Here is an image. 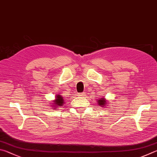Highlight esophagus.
I'll list each match as a JSON object with an SVG mask.
<instances>
[{
    "mask_svg": "<svg viewBox=\"0 0 157 157\" xmlns=\"http://www.w3.org/2000/svg\"><path fill=\"white\" fill-rule=\"evenodd\" d=\"M78 97H86V94H85L84 92H82V93H78Z\"/></svg>",
    "mask_w": 157,
    "mask_h": 157,
    "instance_id": "1",
    "label": "esophagus"
}]
</instances>
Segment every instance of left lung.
<instances>
[{
  "label": "left lung",
  "instance_id": "obj_1",
  "mask_svg": "<svg viewBox=\"0 0 157 157\" xmlns=\"http://www.w3.org/2000/svg\"><path fill=\"white\" fill-rule=\"evenodd\" d=\"M108 103V102H107V101L105 98H101L98 101V104L100 106L102 107V108H105V106H107V104Z\"/></svg>",
  "mask_w": 157,
  "mask_h": 157
}]
</instances>
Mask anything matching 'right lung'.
<instances>
[{
    "label": "right lung",
    "instance_id": "add662e5",
    "mask_svg": "<svg viewBox=\"0 0 157 157\" xmlns=\"http://www.w3.org/2000/svg\"><path fill=\"white\" fill-rule=\"evenodd\" d=\"M53 103H52L51 105L53 106L54 109H56L57 106H62L63 104H64V100H63V98L62 96L60 95H56V98L53 101Z\"/></svg>",
    "mask_w": 157,
    "mask_h": 157
}]
</instances>
